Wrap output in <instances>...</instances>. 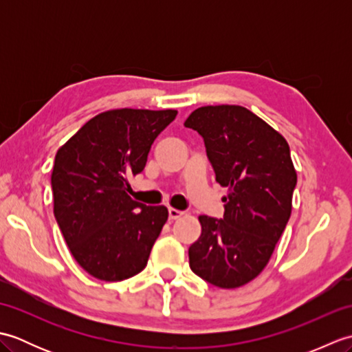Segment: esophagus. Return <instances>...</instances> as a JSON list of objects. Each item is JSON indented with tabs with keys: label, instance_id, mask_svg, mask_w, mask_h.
Returning a JSON list of instances; mask_svg holds the SVG:
<instances>
[{
	"label": "esophagus",
	"instance_id": "1",
	"mask_svg": "<svg viewBox=\"0 0 352 352\" xmlns=\"http://www.w3.org/2000/svg\"><path fill=\"white\" fill-rule=\"evenodd\" d=\"M168 212H169V219H178V218H180V216L184 214V212L177 210V208H172V207H169Z\"/></svg>",
	"mask_w": 352,
	"mask_h": 352
}]
</instances>
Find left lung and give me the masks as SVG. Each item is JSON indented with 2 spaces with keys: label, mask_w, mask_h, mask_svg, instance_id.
I'll return each instance as SVG.
<instances>
[{
  "label": "left lung",
  "mask_w": 352,
  "mask_h": 352,
  "mask_svg": "<svg viewBox=\"0 0 352 352\" xmlns=\"http://www.w3.org/2000/svg\"><path fill=\"white\" fill-rule=\"evenodd\" d=\"M184 126L203 136L216 182L228 189L223 219L198 218L190 269L213 286L241 287L266 267L290 218L296 170L289 144L242 106L199 107Z\"/></svg>",
  "instance_id": "obj_1"
}]
</instances>
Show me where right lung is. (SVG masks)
<instances>
[{
	"instance_id": "add662e5",
	"label": "right lung",
	"mask_w": 352,
	"mask_h": 352,
	"mask_svg": "<svg viewBox=\"0 0 352 352\" xmlns=\"http://www.w3.org/2000/svg\"><path fill=\"white\" fill-rule=\"evenodd\" d=\"M177 110L116 109L94 116L58 148L51 174L54 216L77 263L102 281L139 274L168 221L164 206L130 198L155 138Z\"/></svg>"
}]
</instances>
